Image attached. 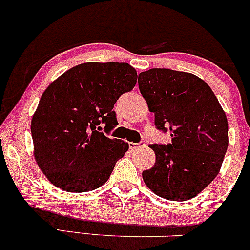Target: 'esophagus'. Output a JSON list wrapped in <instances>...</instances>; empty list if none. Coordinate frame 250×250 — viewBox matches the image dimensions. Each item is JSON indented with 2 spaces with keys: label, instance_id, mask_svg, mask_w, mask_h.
<instances>
[{
  "label": "esophagus",
  "instance_id": "obj_1",
  "mask_svg": "<svg viewBox=\"0 0 250 250\" xmlns=\"http://www.w3.org/2000/svg\"><path fill=\"white\" fill-rule=\"evenodd\" d=\"M144 143H140V144H134V143H128V147H130V149L131 150H134V149H137L138 147H140V146H144Z\"/></svg>",
  "mask_w": 250,
  "mask_h": 250
}]
</instances>
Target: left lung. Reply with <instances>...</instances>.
<instances>
[{
    "label": "left lung",
    "instance_id": "left-lung-1",
    "mask_svg": "<svg viewBox=\"0 0 250 250\" xmlns=\"http://www.w3.org/2000/svg\"><path fill=\"white\" fill-rule=\"evenodd\" d=\"M138 83L156 128L171 137V144L149 146L156 160L143 172L145 184L165 199L193 198L220 171L229 147L226 113L208 83L191 73L152 68Z\"/></svg>",
    "mask_w": 250,
    "mask_h": 250
}]
</instances>
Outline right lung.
<instances>
[{"mask_svg": "<svg viewBox=\"0 0 250 250\" xmlns=\"http://www.w3.org/2000/svg\"><path fill=\"white\" fill-rule=\"evenodd\" d=\"M126 62H85L64 72L42 92L31 120L40 170L67 192H88L109 180L128 144L101 132L118 125L113 105L137 83Z\"/></svg>", "mask_w": 250, "mask_h": 250, "instance_id": "right-lung-1", "label": "right lung"}]
</instances>
